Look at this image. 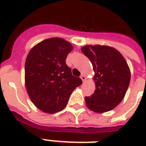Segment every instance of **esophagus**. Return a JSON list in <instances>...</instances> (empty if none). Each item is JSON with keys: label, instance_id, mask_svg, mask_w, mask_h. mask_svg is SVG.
<instances>
[{"label": "esophagus", "instance_id": "esophagus-1", "mask_svg": "<svg viewBox=\"0 0 146 146\" xmlns=\"http://www.w3.org/2000/svg\"><path fill=\"white\" fill-rule=\"evenodd\" d=\"M80 79L82 80V81L83 82H84L85 81H86V76H85L84 75H81V76H80Z\"/></svg>", "mask_w": 146, "mask_h": 146}]
</instances>
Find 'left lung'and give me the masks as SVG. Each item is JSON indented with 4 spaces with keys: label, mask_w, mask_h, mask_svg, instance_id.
Here are the masks:
<instances>
[{
    "label": "left lung",
    "mask_w": 146,
    "mask_h": 146,
    "mask_svg": "<svg viewBox=\"0 0 146 146\" xmlns=\"http://www.w3.org/2000/svg\"><path fill=\"white\" fill-rule=\"evenodd\" d=\"M82 53L93 66L96 90L86 97L87 108L96 113L115 108L123 99L130 82V70L117 49L107 45H85Z\"/></svg>",
    "instance_id": "1"
}]
</instances>
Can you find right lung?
Here are the masks:
<instances>
[{
    "mask_svg": "<svg viewBox=\"0 0 146 146\" xmlns=\"http://www.w3.org/2000/svg\"><path fill=\"white\" fill-rule=\"evenodd\" d=\"M73 49L61 38H50L35 44L25 63V85L31 101L40 111L54 113L66 107L82 80L72 75L66 58Z\"/></svg>",
    "mask_w": 146,
    "mask_h": 146,
    "instance_id": "1",
    "label": "right lung"
}]
</instances>
